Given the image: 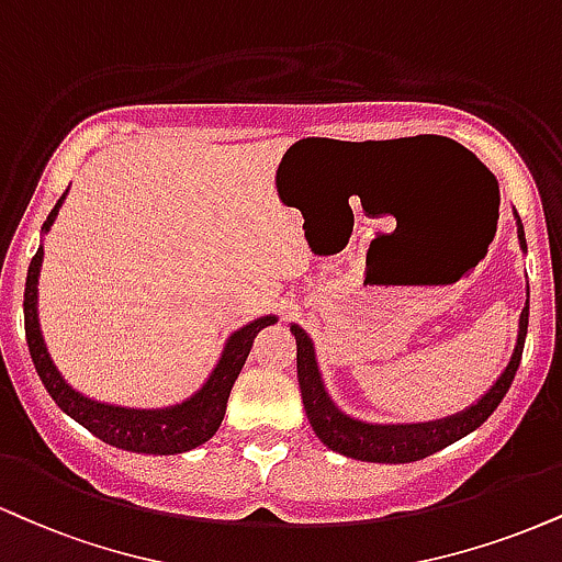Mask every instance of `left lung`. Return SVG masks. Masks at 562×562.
<instances>
[{"label": "left lung", "instance_id": "1", "mask_svg": "<svg viewBox=\"0 0 562 562\" xmlns=\"http://www.w3.org/2000/svg\"><path fill=\"white\" fill-rule=\"evenodd\" d=\"M516 214V212H513ZM518 225V243L526 251V238H524V225H520V216L516 214ZM529 288V285H526ZM526 327H529V299L520 311L518 319V337L513 356L505 367L503 374L497 376V382L484 392L474 405L461 411V414H452L437 422H424V424H367L361 418H353L342 414L337 408L333 397H329L327 387H324L319 363H316L314 342L306 329H301L299 324H290V333L295 335V346H299V384H301V397L303 408H306L308 424L314 429V435L327 445L329 450L340 452V456L356 458V461H369V463H414L422 458L435 456L448 445L458 442V439L471 435V431L482 427L486 418L492 416V411L497 408L499 401L508 392L513 376H516L520 353H524V340H526Z\"/></svg>", "mask_w": 562, "mask_h": 562}]
</instances>
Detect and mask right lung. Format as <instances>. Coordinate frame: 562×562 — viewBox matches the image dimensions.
<instances>
[{"label": "right lung", "instance_id": "1", "mask_svg": "<svg viewBox=\"0 0 562 562\" xmlns=\"http://www.w3.org/2000/svg\"><path fill=\"white\" fill-rule=\"evenodd\" d=\"M67 191L63 199L54 204V209L46 216L42 233H49V227L57 220L59 206H63ZM44 261V246L38 248L36 256L31 259L29 277H25V340H29V350L36 367L38 376H42L46 392L52 401L65 411L67 416L76 418L80 427H86L91 435H97L101 442L112 445V448L131 450V452H146V456H175V452H186L199 448V445L209 442L214 431L220 429L222 418L227 411V397L233 390L235 380H238L243 363H246L248 353L256 335L263 327L277 322V316H261L254 319L238 333L227 337L225 350H222L220 361L204 387L193 392L188 401L170 408H123V405H110L91 401V397L80 395L70 384L63 380L57 367H54L49 350H46L42 324H38V272H42Z\"/></svg>", "mask_w": 562, "mask_h": 562}]
</instances>
